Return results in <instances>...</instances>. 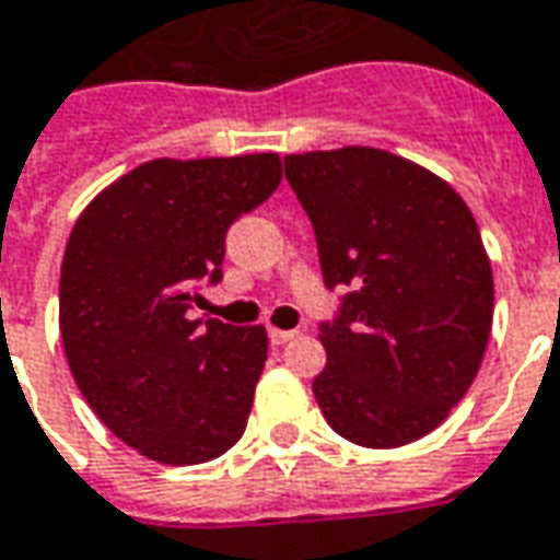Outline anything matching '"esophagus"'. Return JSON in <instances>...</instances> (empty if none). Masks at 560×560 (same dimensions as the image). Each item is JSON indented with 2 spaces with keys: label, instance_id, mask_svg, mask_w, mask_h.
I'll use <instances>...</instances> for the list:
<instances>
[{
  "label": "esophagus",
  "instance_id": "1",
  "mask_svg": "<svg viewBox=\"0 0 560 560\" xmlns=\"http://www.w3.org/2000/svg\"><path fill=\"white\" fill-rule=\"evenodd\" d=\"M296 330H279V327H269V342L272 346H284V342H291Z\"/></svg>",
  "mask_w": 560,
  "mask_h": 560
}]
</instances>
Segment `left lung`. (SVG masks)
I'll list each match as a JSON object with an SVG mask.
<instances>
[{"label": "left lung", "instance_id": "left-lung-1", "mask_svg": "<svg viewBox=\"0 0 560 560\" xmlns=\"http://www.w3.org/2000/svg\"><path fill=\"white\" fill-rule=\"evenodd\" d=\"M324 284L327 366L312 390L348 443L397 448L440 428L485 358L494 279L467 202L443 178L378 148L288 154Z\"/></svg>", "mask_w": 560, "mask_h": 560}]
</instances>
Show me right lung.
<instances>
[{
	"mask_svg": "<svg viewBox=\"0 0 560 560\" xmlns=\"http://www.w3.org/2000/svg\"><path fill=\"white\" fill-rule=\"evenodd\" d=\"M281 182L279 154L151 160L72 226L60 336L90 409L151 460L187 467L240 443L267 330L190 315L218 284L226 230Z\"/></svg>",
	"mask_w": 560,
	"mask_h": 560,
	"instance_id": "add662e5",
	"label": "right lung"
}]
</instances>
